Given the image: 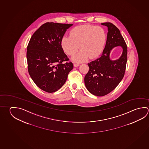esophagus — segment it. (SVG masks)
I'll return each mask as SVG.
<instances>
[{"mask_svg": "<svg viewBox=\"0 0 149 149\" xmlns=\"http://www.w3.org/2000/svg\"><path fill=\"white\" fill-rule=\"evenodd\" d=\"M74 66H75V67H78L79 66V64H77V63H74Z\"/></svg>", "mask_w": 149, "mask_h": 149, "instance_id": "34e87169", "label": "esophagus"}]
</instances>
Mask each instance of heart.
<instances>
[{"mask_svg":"<svg viewBox=\"0 0 149 149\" xmlns=\"http://www.w3.org/2000/svg\"><path fill=\"white\" fill-rule=\"evenodd\" d=\"M106 41V33L101 26L84 25L76 27L71 34H65L62 39V46L72 60L81 63L89 58H95L102 52Z\"/></svg>","mask_w":149,"mask_h":149,"instance_id":"1","label":"heart"}]
</instances>
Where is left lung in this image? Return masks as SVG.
I'll return each mask as SVG.
<instances>
[{"instance_id": "obj_1", "label": "left lung", "mask_w": 149, "mask_h": 149, "mask_svg": "<svg viewBox=\"0 0 149 149\" xmlns=\"http://www.w3.org/2000/svg\"><path fill=\"white\" fill-rule=\"evenodd\" d=\"M101 24L108 28L106 45L102 55L88 64V72L84 78L86 88L97 96L109 94L118 85L125 75L127 61V46L119 30L110 22ZM118 46L123 48L122 56L116 61H111L110 51Z\"/></svg>"}]
</instances>
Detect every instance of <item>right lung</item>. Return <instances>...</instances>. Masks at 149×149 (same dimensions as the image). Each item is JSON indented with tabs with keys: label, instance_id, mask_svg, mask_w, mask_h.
Segmentation results:
<instances>
[{
	"label": "right lung",
	"instance_id": "1",
	"mask_svg": "<svg viewBox=\"0 0 149 149\" xmlns=\"http://www.w3.org/2000/svg\"><path fill=\"white\" fill-rule=\"evenodd\" d=\"M73 24L47 22L32 35L27 47L29 75L38 87L54 93L65 83L73 68V63L64 52L62 39ZM66 61V63H64Z\"/></svg>",
	"mask_w": 149,
	"mask_h": 149
}]
</instances>
